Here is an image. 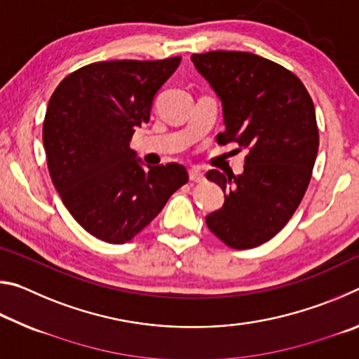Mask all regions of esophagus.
Wrapping results in <instances>:
<instances>
[{"instance_id": "34e87169", "label": "esophagus", "mask_w": 359, "mask_h": 359, "mask_svg": "<svg viewBox=\"0 0 359 359\" xmlns=\"http://www.w3.org/2000/svg\"><path fill=\"white\" fill-rule=\"evenodd\" d=\"M188 175H190V180L194 182V184H201V182H204V172L199 168H191Z\"/></svg>"}]
</instances>
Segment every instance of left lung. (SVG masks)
<instances>
[{"label": "left lung", "instance_id": "1", "mask_svg": "<svg viewBox=\"0 0 359 359\" xmlns=\"http://www.w3.org/2000/svg\"><path fill=\"white\" fill-rule=\"evenodd\" d=\"M191 62L222 100L226 130L217 142L248 150L242 174H205L226 193L205 223L231 248L258 247L288 223L311 182L318 154L313 101L299 77L250 52L194 53Z\"/></svg>", "mask_w": 359, "mask_h": 359}]
</instances>
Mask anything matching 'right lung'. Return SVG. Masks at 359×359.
<instances>
[{"instance_id":"1","label":"right lung","mask_w":359,"mask_h":359,"mask_svg":"<svg viewBox=\"0 0 359 359\" xmlns=\"http://www.w3.org/2000/svg\"><path fill=\"white\" fill-rule=\"evenodd\" d=\"M180 60L87 65L66 76L48 101L42 142L53 185L74 220L109 244L141 233L188 182L177 163L145 171L130 147Z\"/></svg>"}]
</instances>
